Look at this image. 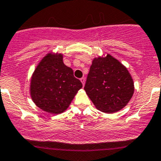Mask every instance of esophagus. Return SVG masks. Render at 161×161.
Masks as SVG:
<instances>
[{"label": "esophagus", "mask_w": 161, "mask_h": 161, "mask_svg": "<svg viewBox=\"0 0 161 161\" xmlns=\"http://www.w3.org/2000/svg\"><path fill=\"white\" fill-rule=\"evenodd\" d=\"M80 81H81V82H82V86H84V85H85V82H86L85 78H81Z\"/></svg>", "instance_id": "34e87169"}]
</instances>
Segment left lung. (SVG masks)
<instances>
[{
  "instance_id": "obj_1",
  "label": "left lung",
  "mask_w": 161,
  "mask_h": 161,
  "mask_svg": "<svg viewBox=\"0 0 161 161\" xmlns=\"http://www.w3.org/2000/svg\"><path fill=\"white\" fill-rule=\"evenodd\" d=\"M84 89L99 110L113 113L129 103L134 83L127 69L107 54L93 59Z\"/></svg>"
}]
</instances>
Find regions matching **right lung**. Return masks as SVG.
Wrapping results in <instances>:
<instances>
[{"label": "right lung", "mask_w": 161, "mask_h": 161, "mask_svg": "<svg viewBox=\"0 0 161 161\" xmlns=\"http://www.w3.org/2000/svg\"><path fill=\"white\" fill-rule=\"evenodd\" d=\"M62 54L48 53L37 65L31 80V99L47 113H63L82 87L73 70L63 63Z\"/></svg>", "instance_id": "obj_1"}]
</instances>
